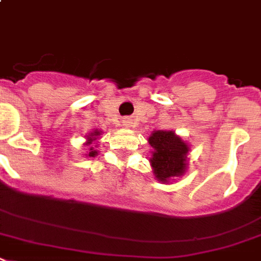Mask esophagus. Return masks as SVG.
I'll use <instances>...</instances> for the list:
<instances>
[{
    "label": "esophagus",
    "mask_w": 261,
    "mask_h": 261,
    "mask_svg": "<svg viewBox=\"0 0 261 261\" xmlns=\"http://www.w3.org/2000/svg\"><path fill=\"white\" fill-rule=\"evenodd\" d=\"M132 118H124V120H122V125L125 126V128H130V126H132Z\"/></svg>",
    "instance_id": "obj_1"
}]
</instances>
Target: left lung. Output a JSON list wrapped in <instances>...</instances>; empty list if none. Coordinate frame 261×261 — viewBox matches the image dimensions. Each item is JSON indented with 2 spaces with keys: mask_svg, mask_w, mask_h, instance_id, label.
<instances>
[{
  "mask_svg": "<svg viewBox=\"0 0 261 261\" xmlns=\"http://www.w3.org/2000/svg\"><path fill=\"white\" fill-rule=\"evenodd\" d=\"M148 143L153 148L150 165L159 181L169 182L185 173L189 146L181 137L174 135L173 130H154Z\"/></svg>",
  "mask_w": 261,
  "mask_h": 261,
  "instance_id": "8db88e82",
  "label": "left lung"
}]
</instances>
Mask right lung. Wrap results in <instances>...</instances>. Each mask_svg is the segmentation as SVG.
<instances>
[{
    "label": "right lung",
    "mask_w": 261,
    "mask_h": 261,
    "mask_svg": "<svg viewBox=\"0 0 261 261\" xmlns=\"http://www.w3.org/2000/svg\"><path fill=\"white\" fill-rule=\"evenodd\" d=\"M100 130H94L93 133H90L89 136H88V140H87V145H90V144L93 143L94 140L97 139V136L100 135ZM97 154V150H94V148L93 146H90L89 148V154H88V156L89 157H94Z\"/></svg>",
    "instance_id": "right-lung-1"
}]
</instances>
